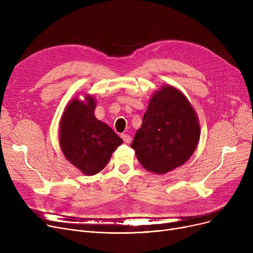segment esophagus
<instances>
[{
	"mask_svg": "<svg viewBox=\"0 0 253 253\" xmlns=\"http://www.w3.org/2000/svg\"><path fill=\"white\" fill-rule=\"evenodd\" d=\"M121 137H122V139L124 140L125 143H130V142H131V136H130V135H128V134H122Z\"/></svg>",
	"mask_w": 253,
	"mask_h": 253,
	"instance_id": "34e87169",
	"label": "esophagus"
}]
</instances>
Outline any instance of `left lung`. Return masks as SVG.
<instances>
[{
    "instance_id": "left-lung-1",
    "label": "left lung",
    "mask_w": 253,
    "mask_h": 253,
    "mask_svg": "<svg viewBox=\"0 0 253 253\" xmlns=\"http://www.w3.org/2000/svg\"><path fill=\"white\" fill-rule=\"evenodd\" d=\"M200 138V124L190 101L164 85L154 93L131 148L148 171L164 174L187 162Z\"/></svg>"
}]
</instances>
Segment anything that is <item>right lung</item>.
Here are the masks:
<instances>
[{
  "label": "right lung",
  "mask_w": 253,
  "mask_h": 253,
  "mask_svg": "<svg viewBox=\"0 0 253 253\" xmlns=\"http://www.w3.org/2000/svg\"><path fill=\"white\" fill-rule=\"evenodd\" d=\"M96 101L86 95L74 98L62 114L59 123L61 151L85 175H94L108 164L112 154L123 142L113 129L94 116Z\"/></svg>",
  "instance_id": "right-lung-1"
}]
</instances>
